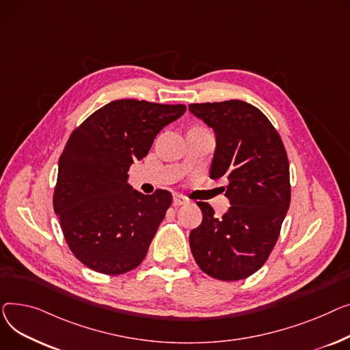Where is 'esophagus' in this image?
I'll return each mask as SVG.
<instances>
[{
    "mask_svg": "<svg viewBox=\"0 0 350 350\" xmlns=\"http://www.w3.org/2000/svg\"><path fill=\"white\" fill-rule=\"evenodd\" d=\"M187 203H188V199L185 198V196H182V195H179V193L174 195V199H172V204H174V206H180V204H187Z\"/></svg>",
    "mask_w": 350,
    "mask_h": 350,
    "instance_id": "34e87169",
    "label": "esophagus"
}]
</instances>
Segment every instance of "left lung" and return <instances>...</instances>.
Masks as SVG:
<instances>
[{"mask_svg": "<svg viewBox=\"0 0 350 350\" xmlns=\"http://www.w3.org/2000/svg\"><path fill=\"white\" fill-rule=\"evenodd\" d=\"M189 111L215 131L211 178L229 180L224 195L232 204L217 217L198 202L203 219L189 234L192 254L212 278H247L269 258L290 208L288 157L270 120L249 103H195Z\"/></svg>", "mask_w": 350, "mask_h": 350, "instance_id": "obj_1", "label": "left lung"}]
</instances>
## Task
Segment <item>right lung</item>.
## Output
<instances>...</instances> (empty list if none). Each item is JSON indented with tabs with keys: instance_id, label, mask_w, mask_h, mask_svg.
<instances>
[{
	"instance_id": "add662e5",
	"label": "right lung",
	"mask_w": 350,
	"mask_h": 350,
	"mask_svg": "<svg viewBox=\"0 0 350 350\" xmlns=\"http://www.w3.org/2000/svg\"><path fill=\"white\" fill-rule=\"evenodd\" d=\"M183 105L114 100L70 134L59 158L53 209L69 249L89 269L124 274L146 258L172 203L168 191H134L127 179L157 134L179 118Z\"/></svg>"
}]
</instances>
